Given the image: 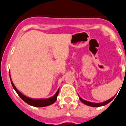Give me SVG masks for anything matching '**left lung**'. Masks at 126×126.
<instances>
[{
    "instance_id": "obj_1",
    "label": "left lung",
    "mask_w": 126,
    "mask_h": 126,
    "mask_svg": "<svg viewBox=\"0 0 126 126\" xmlns=\"http://www.w3.org/2000/svg\"><path fill=\"white\" fill-rule=\"evenodd\" d=\"M114 97H115V96H113V97H112V98L109 99V100H108L105 101V102H102V103H93V102H88V101L84 100L82 99L81 97H80L79 96V98L80 100H81V102H83V103H84V104L86 105H88V106L94 107H98L103 106V105H105L108 104V103H109V102H110L111 101H112V100H113V98H114Z\"/></svg>"
}]
</instances>
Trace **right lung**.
Returning a JSON list of instances; mask_svg holds the SVG:
<instances>
[{"label": "right lung", "mask_w": 126, "mask_h": 126, "mask_svg": "<svg viewBox=\"0 0 126 126\" xmlns=\"http://www.w3.org/2000/svg\"><path fill=\"white\" fill-rule=\"evenodd\" d=\"M10 79L11 78V76H10ZM11 84L13 86V88L15 90V91L16 92V93L18 94L19 96H20V98L23 100V101L26 102V103H28L30 105H32L33 107H46L50 105L53 104L55 101L57 100V97L58 96V94H59V89L58 90V91L57 92V93H55L53 96L47 99H33L27 97V96H24V94H22L21 92L17 90L16 86H14V84H13V81H11Z\"/></svg>", "instance_id": "obj_1"}]
</instances>
